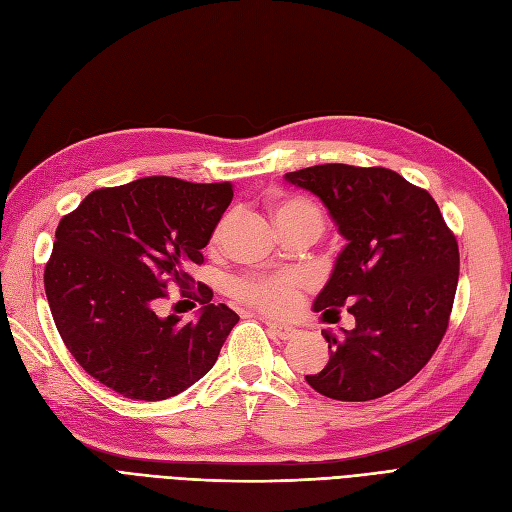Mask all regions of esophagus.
I'll return each mask as SVG.
<instances>
[{
	"mask_svg": "<svg viewBox=\"0 0 512 512\" xmlns=\"http://www.w3.org/2000/svg\"><path fill=\"white\" fill-rule=\"evenodd\" d=\"M270 334L280 338V340H291L295 334H298V329L291 327V325H285V323H276V321H266Z\"/></svg>",
	"mask_w": 512,
	"mask_h": 512,
	"instance_id": "esophagus-1",
	"label": "esophagus"
}]
</instances>
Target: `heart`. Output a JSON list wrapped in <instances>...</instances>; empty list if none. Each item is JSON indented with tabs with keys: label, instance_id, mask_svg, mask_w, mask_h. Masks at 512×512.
Here are the masks:
<instances>
[{
	"label": "heart",
	"instance_id": "1",
	"mask_svg": "<svg viewBox=\"0 0 512 512\" xmlns=\"http://www.w3.org/2000/svg\"><path fill=\"white\" fill-rule=\"evenodd\" d=\"M274 219L280 232H293V229H315L321 234L323 214L321 210L302 197H287L274 204ZM234 295L268 315H289L302 302V280L289 272H259L238 278Z\"/></svg>",
	"mask_w": 512,
	"mask_h": 512
}]
</instances>
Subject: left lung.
Segmentation results:
<instances>
[{"label":"left lung","mask_w":512,"mask_h":512,"mask_svg":"<svg viewBox=\"0 0 512 512\" xmlns=\"http://www.w3.org/2000/svg\"><path fill=\"white\" fill-rule=\"evenodd\" d=\"M315 193L349 240L315 308L355 317L336 338L323 329L329 361L306 383L325 398L368 402L400 389L436 353L453 310L459 249L425 189L387 168L325 163L285 174Z\"/></svg>","instance_id":"obj_1"}]
</instances>
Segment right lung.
<instances>
[{
  "label": "right lung",
  "mask_w": 512,
  "mask_h": 512,
  "mask_svg": "<svg viewBox=\"0 0 512 512\" xmlns=\"http://www.w3.org/2000/svg\"><path fill=\"white\" fill-rule=\"evenodd\" d=\"M234 197L232 183L146 176L91 191L59 221L44 268L61 340L87 374L129 400L159 402L214 366L238 315L189 274ZM168 284L207 306L189 324L161 318ZM198 285L197 292L190 289Z\"/></svg>",
  "instance_id": "obj_1"
}]
</instances>
